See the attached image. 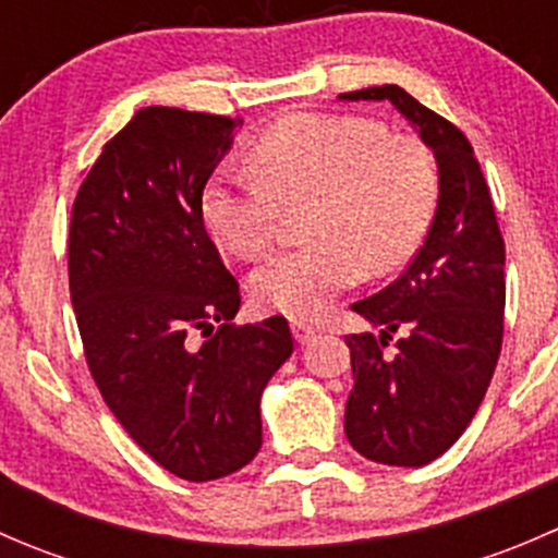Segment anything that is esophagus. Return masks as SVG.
Returning <instances> with one entry per match:
<instances>
[{
	"mask_svg": "<svg viewBox=\"0 0 558 558\" xmlns=\"http://www.w3.org/2000/svg\"><path fill=\"white\" fill-rule=\"evenodd\" d=\"M291 329H294L296 342H302V345H305V342H311L313 337L318 335V329H315V326H311V324H307V320H302V318L291 320Z\"/></svg>",
	"mask_w": 558,
	"mask_h": 558,
	"instance_id": "esophagus-1",
	"label": "esophagus"
}]
</instances>
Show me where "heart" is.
Here are the masks:
<instances>
[{
  "instance_id": "heart-1",
  "label": "heart",
  "mask_w": 558,
  "mask_h": 558,
  "mask_svg": "<svg viewBox=\"0 0 558 558\" xmlns=\"http://www.w3.org/2000/svg\"><path fill=\"white\" fill-rule=\"evenodd\" d=\"M437 191V161L418 137L373 118L300 112L253 140L247 167L213 174L199 213L218 245L253 258L272 243L280 205L311 199V243L258 264L251 296L262 311L313 318L364 269L391 272L418 251Z\"/></svg>"
}]
</instances>
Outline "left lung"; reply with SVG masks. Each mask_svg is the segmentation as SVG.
I'll list each match as a JSON object with an SVG mask.
<instances>
[{"label": "left lung", "instance_id": "left-lung-1", "mask_svg": "<svg viewBox=\"0 0 558 558\" xmlns=\"http://www.w3.org/2000/svg\"><path fill=\"white\" fill-rule=\"evenodd\" d=\"M388 99L432 148L440 194L424 245L402 275L353 302L380 335H348L353 391L345 435L364 459L424 466L470 426L492 384L505 329V240L470 140L399 86L340 94ZM393 330L403 337L385 351Z\"/></svg>", "mask_w": 558, "mask_h": 558}]
</instances>
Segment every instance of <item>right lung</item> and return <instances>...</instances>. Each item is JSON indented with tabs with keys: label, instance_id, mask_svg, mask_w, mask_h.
<instances>
[{
	"label": "right lung",
	"instance_id": "1",
	"mask_svg": "<svg viewBox=\"0 0 558 558\" xmlns=\"http://www.w3.org/2000/svg\"><path fill=\"white\" fill-rule=\"evenodd\" d=\"M240 123L143 107L94 161L70 221V296L94 384L156 464L194 483L258 453L262 391L294 351L283 315L232 324L240 286L199 213Z\"/></svg>",
	"mask_w": 558,
	"mask_h": 558
}]
</instances>
